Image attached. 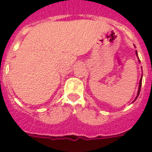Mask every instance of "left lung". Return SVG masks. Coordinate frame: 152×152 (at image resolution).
Segmentation results:
<instances>
[{
    "label": "left lung",
    "mask_w": 152,
    "mask_h": 152,
    "mask_svg": "<svg viewBox=\"0 0 152 152\" xmlns=\"http://www.w3.org/2000/svg\"><path fill=\"white\" fill-rule=\"evenodd\" d=\"M136 47V46H135ZM136 55H137V57H138V54H137V50H136ZM138 61H139V63H140V61L139 59V57H138ZM141 69H142V67H141ZM142 72H143V71H142ZM142 77H143V73H142L141 75V78H140V83H139V88H138V91H137V97L135 98V99L133 100V102H135V100L137 99V98H138V96H139L140 95V88H141V84H142Z\"/></svg>",
    "instance_id": "obj_1"
}]
</instances>
